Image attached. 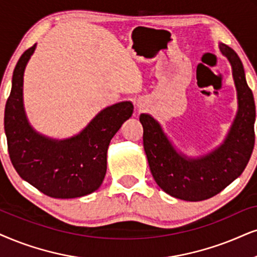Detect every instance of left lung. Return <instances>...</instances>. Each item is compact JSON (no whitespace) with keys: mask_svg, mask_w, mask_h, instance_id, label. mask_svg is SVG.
<instances>
[{"mask_svg":"<svg viewBox=\"0 0 257 257\" xmlns=\"http://www.w3.org/2000/svg\"><path fill=\"white\" fill-rule=\"evenodd\" d=\"M228 58L237 91L236 117L219 147L200 158L178 153L161 125L148 113L140 115L144 148L153 178L170 196L187 201L209 199L238 178L248 165L255 144V102L241 59L232 48L219 44Z\"/></svg>","mask_w":257,"mask_h":257,"instance_id":"8db88e82","label":"left lung"}]
</instances>
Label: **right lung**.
I'll use <instances>...</instances> for the list:
<instances>
[{"instance_id":"right-lung-1","label":"right lung","mask_w":257,"mask_h":257,"mask_svg":"<svg viewBox=\"0 0 257 257\" xmlns=\"http://www.w3.org/2000/svg\"><path fill=\"white\" fill-rule=\"evenodd\" d=\"M20 57L5 109V132L13 166L22 179L52 198L69 199L98 190L106 173L110 140L133 115L132 102L103 109L79 134L65 140L46 138L29 124L24 108V73L34 53Z\"/></svg>"}]
</instances>
